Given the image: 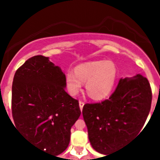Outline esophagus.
I'll list each match as a JSON object with an SVG mask.
<instances>
[{
	"mask_svg": "<svg viewBox=\"0 0 160 160\" xmlns=\"http://www.w3.org/2000/svg\"><path fill=\"white\" fill-rule=\"evenodd\" d=\"M84 104L85 103L83 102H82V101L79 102V107H80V110H81V111H82V108H83V106H84Z\"/></svg>",
	"mask_w": 160,
	"mask_h": 160,
	"instance_id": "obj_1",
	"label": "esophagus"
}]
</instances>
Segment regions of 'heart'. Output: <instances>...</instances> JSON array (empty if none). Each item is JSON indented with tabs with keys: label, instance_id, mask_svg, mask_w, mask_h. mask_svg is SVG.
<instances>
[{
	"label": "heart",
	"instance_id": "heart-1",
	"mask_svg": "<svg viewBox=\"0 0 160 160\" xmlns=\"http://www.w3.org/2000/svg\"><path fill=\"white\" fill-rule=\"evenodd\" d=\"M75 73L68 72L66 87L71 95H76L81 90L82 83L91 98L102 100L111 94L117 78V69L111 62L96 61L79 65L75 68Z\"/></svg>",
	"mask_w": 160,
	"mask_h": 160
}]
</instances>
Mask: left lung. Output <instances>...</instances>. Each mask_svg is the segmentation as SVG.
<instances>
[{
  "label": "left lung",
  "mask_w": 160,
  "mask_h": 160,
  "mask_svg": "<svg viewBox=\"0 0 160 160\" xmlns=\"http://www.w3.org/2000/svg\"><path fill=\"white\" fill-rule=\"evenodd\" d=\"M152 99L149 82L138 73L120 78L108 99L85 104L82 115L93 148L109 155L138 135L149 114Z\"/></svg>",
  "instance_id": "1"
}]
</instances>
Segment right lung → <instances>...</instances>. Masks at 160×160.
Wrapping results in <instances>:
<instances>
[{"mask_svg":"<svg viewBox=\"0 0 160 160\" xmlns=\"http://www.w3.org/2000/svg\"><path fill=\"white\" fill-rule=\"evenodd\" d=\"M66 75L49 58L37 55L15 73L12 113L16 128L52 155L70 143V129L81 114L78 101L67 94Z\"/></svg>","mask_w":160,"mask_h":160,"instance_id":"1","label":"right lung"}]
</instances>
